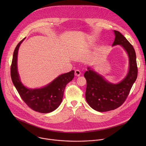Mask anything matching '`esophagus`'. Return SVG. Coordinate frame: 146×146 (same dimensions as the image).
Returning a JSON list of instances; mask_svg holds the SVG:
<instances>
[{"mask_svg": "<svg viewBox=\"0 0 146 146\" xmlns=\"http://www.w3.org/2000/svg\"><path fill=\"white\" fill-rule=\"evenodd\" d=\"M74 74L76 76H80L81 74V72L79 70H76L74 72Z\"/></svg>", "mask_w": 146, "mask_h": 146, "instance_id": "obj_1", "label": "esophagus"}]
</instances>
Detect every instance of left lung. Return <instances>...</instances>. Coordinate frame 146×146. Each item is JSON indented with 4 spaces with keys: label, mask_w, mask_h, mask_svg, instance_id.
<instances>
[{
    "label": "left lung",
    "mask_w": 146,
    "mask_h": 146,
    "mask_svg": "<svg viewBox=\"0 0 146 146\" xmlns=\"http://www.w3.org/2000/svg\"><path fill=\"white\" fill-rule=\"evenodd\" d=\"M115 39L112 44L121 45L128 53L129 68L127 76L118 84H112L102 76L88 68L84 74L87 80L86 99L96 111H108L121 106L127 99L137 76V66L135 49L119 32L114 31Z\"/></svg>",
    "instance_id": "left-lung-1"
}]
</instances>
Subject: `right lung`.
<instances>
[{
	"instance_id": "add662e5",
	"label": "right lung",
	"mask_w": 146,
	"mask_h": 146,
	"mask_svg": "<svg viewBox=\"0 0 146 146\" xmlns=\"http://www.w3.org/2000/svg\"><path fill=\"white\" fill-rule=\"evenodd\" d=\"M23 38L15 47L11 65V77L21 98L31 109L41 113H48L56 109L62 101L68 83L74 78V71L62 74L47 86L37 89H29L21 82L17 70V55Z\"/></svg>"
}]
</instances>
